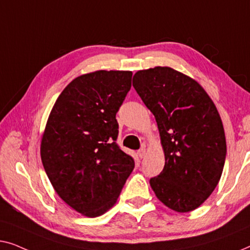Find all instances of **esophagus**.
I'll list each match as a JSON object with an SVG mask.
<instances>
[{"label": "esophagus", "instance_id": "34e87169", "mask_svg": "<svg viewBox=\"0 0 250 250\" xmlns=\"http://www.w3.org/2000/svg\"><path fill=\"white\" fill-rule=\"evenodd\" d=\"M145 155H146V148H145V146H143L142 148L138 150V156L140 157V159H144Z\"/></svg>", "mask_w": 250, "mask_h": 250}]
</instances>
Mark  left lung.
<instances>
[{"instance_id": "1", "label": "left lung", "mask_w": 250, "mask_h": 250, "mask_svg": "<svg viewBox=\"0 0 250 250\" xmlns=\"http://www.w3.org/2000/svg\"><path fill=\"white\" fill-rule=\"evenodd\" d=\"M132 86L155 117L165 156L150 187L172 210L196 209L219 184L226 161V135L215 104L199 83L170 66L139 70Z\"/></svg>"}]
</instances>
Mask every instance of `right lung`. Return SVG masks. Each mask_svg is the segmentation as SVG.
<instances>
[{"label": "right lung", "mask_w": 250, "mask_h": 250, "mask_svg": "<svg viewBox=\"0 0 250 250\" xmlns=\"http://www.w3.org/2000/svg\"><path fill=\"white\" fill-rule=\"evenodd\" d=\"M131 77V71L117 70L77 77L60 94L42 136V163L54 190L85 216L107 212L135 167L115 143V114Z\"/></svg>", "instance_id": "right-lung-1"}]
</instances>
